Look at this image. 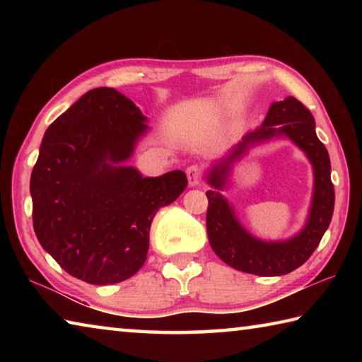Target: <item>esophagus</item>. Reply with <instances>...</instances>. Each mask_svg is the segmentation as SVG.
<instances>
[{
  "instance_id": "1",
  "label": "esophagus",
  "mask_w": 362,
  "mask_h": 362,
  "mask_svg": "<svg viewBox=\"0 0 362 362\" xmlns=\"http://www.w3.org/2000/svg\"><path fill=\"white\" fill-rule=\"evenodd\" d=\"M187 179L189 187L199 185L201 182V168L199 166H189L187 168Z\"/></svg>"
}]
</instances>
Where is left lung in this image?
Here are the masks:
<instances>
[{
	"label": "left lung",
	"mask_w": 362,
	"mask_h": 362,
	"mask_svg": "<svg viewBox=\"0 0 362 362\" xmlns=\"http://www.w3.org/2000/svg\"><path fill=\"white\" fill-rule=\"evenodd\" d=\"M313 115L296 97L273 102L262 126L247 132L225 156L212 163L204 180L209 183L206 196L207 236L211 247L231 268L257 276H281L297 269L315 252L329 228L334 214L335 193L330 180V159L326 146L316 136ZM287 138L297 144L314 168V194L303 230L281 242H263L240 225L234 208L223 196L234 164L255 144Z\"/></svg>",
	"instance_id": "obj_1"
}]
</instances>
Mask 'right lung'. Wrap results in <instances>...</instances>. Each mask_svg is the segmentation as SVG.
I'll list each match as a JSON object with an SVG mask.
<instances>
[{
  "instance_id": "right-lung-1",
  "label": "right lung",
  "mask_w": 362,
  "mask_h": 362,
  "mask_svg": "<svg viewBox=\"0 0 362 362\" xmlns=\"http://www.w3.org/2000/svg\"><path fill=\"white\" fill-rule=\"evenodd\" d=\"M148 118L113 88H97L47 127L30 194L42 249L89 284L121 283L146 260L155 214L187 187L183 170L144 177L127 166Z\"/></svg>"
}]
</instances>
